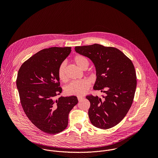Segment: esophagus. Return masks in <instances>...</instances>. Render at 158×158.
<instances>
[{"label":"esophagus","mask_w":158,"mask_h":158,"mask_svg":"<svg viewBox=\"0 0 158 158\" xmlns=\"http://www.w3.org/2000/svg\"><path fill=\"white\" fill-rule=\"evenodd\" d=\"M82 99H84V97L83 96H77V99H78V101H81Z\"/></svg>","instance_id":"1"}]
</instances>
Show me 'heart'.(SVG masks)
<instances>
[{
  "label": "heart",
  "mask_w": 158,
  "mask_h": 158,
  "mask_svg": "<svg viewBox=\"0 0 158 158\" xmlns=\"http://www.w3.org/2000/svg\"><path fill=\"white\" fill-rule=\"evenodd\" d=\"M74 60L75 63L80 67L84 69L87 68L89 65L88 60L84 56L77 55L74 57ZM66 62H62L57 70V75L60 81L65 82L67 81L66 74ZM91 87V82L87 79H83L78 81H74L65 87V92L68 95L82 96L85 94Z\"/></svg>",
  "instance_id": "b5f03b06"
}]
</instances>
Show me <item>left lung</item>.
Listing matches in <instances>:
<instances>
[{
    "mask_svg": "<svg viewBox=\"0 0 158 158\" xmlns=\"http://www.w3.org/2000/svg\"><path fill=\"white\" fill-rule=\"evenodd\" d=\"M75 50L93 62L97 76L94 89L104 93L101 98L86 96L91 104V123L102 129L115 126L127 114L136 91V74L131 60L115 48L98 44L76 46Z\"/></svg>",
    "mask_w": 158,
    "mask_h": 158,
    "instance_id": "left-lung-1",
    "label": "left lung"
}]
</instances>
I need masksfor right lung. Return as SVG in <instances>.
Segmentation results:
<instances>
[{"instance_id": "1", "label": "right lung", "mask_w": 158, "mask_h": 158, "mask_svg": "<svg viewBox=\"0 0 158 158\" xmlns=\"http://www.w3.org/2000/svg\"><path fill=\"white\" fill-rule=\"evenodd\" d=\"M71 47L44 49L20 66L16 79L20 103L29 120L42 131L55 134L68 125L76 96H56L62 92L57 70L69 55Z\"/></svg>"}]
</instances>
